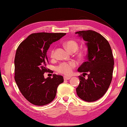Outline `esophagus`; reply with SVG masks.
Instances as JSON below:
<instances>
[{"mask_svg":"<svg viewBox=\"0 0 127 127\" xmlns=\"http://www.w3.org/2000/svg\"><path fill=\"white\" fill-rule=\"evenodd\" d=\"M71 78L70 77H67V76H64V79L65 80H69Z\"/></svg>","mask_w":127,"mask_h":127,"instance_id":"esophagus-1","label":"esophagus"}]
</instances>
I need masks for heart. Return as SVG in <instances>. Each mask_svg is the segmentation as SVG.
Masks as SVG:
<instances>
[{
	"mask_svg": "<svg viewBox=\"0 0 127 127\" xmlns=\"http://www.w3.org/2000/svg\"><path fill=\"white\" fill-rule=\"evenodd\" d=\"M64 46L68 50L71 52H75L78 49V43L73 40H68L64 42ZM55 49L54 48L51 49L50 51V56L51 58L54 57ZM77 66V63L75 61H70L69 62H62L58 65L56 67V70L57 72L60 74H62L65 75H70L72 73L74 68Z\"/></svg>",
	"mask_w": 127,
	"mask_h": 127,
	"instance_id": "heart-1",
	"label": "heart"
}]
</instances>
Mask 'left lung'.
<instances>
[{"label": "left lung", "instance_id": "8db88e82", "mask_svg": "<svg viewBox=\"0 0 127 127\" xmlns=\"http://www.w3.org/2000/svg\"><path fill=\"white\" fill-rule=\"evenodd\" d=\"M87 41V60L78 68L83 73L79 76L80 84L76 88L78 96L87 102H94L102 97L111 83L114 65L112 49L102 35L92 30L76 32ZM88 76L86 80L84 77Z\"/></svg>", "mask_w": 127, "mask_h": 127}]
</instances>
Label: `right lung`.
Listing matches in <instances>:
<instances>
[{"mask_svg": "<svg viewBox=\"0 0 127 127\" xmlns=\"http://www.w3.org/2000/svg\"><path fill=\"white\" fill-rule=\"evenodd\" d=\"M66 33H33L22 42L14 59V79L19 89L32 104L42 106L51 102L58 86L64 81L62 76L53 74L45 79L44 73L48 60L46 53L50 45Z\"/></svg>", "mask_w": 127, "mask_h": 127, "instance_id": "add662e5", "label": "right lung"}]
</instances>
